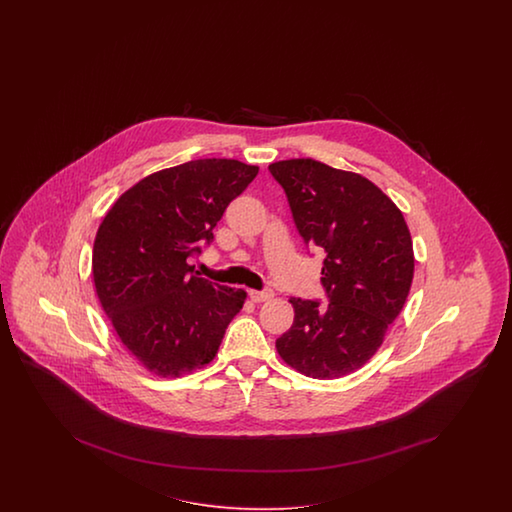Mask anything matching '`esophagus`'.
<instances>
[{"label":"esophagus","instance_id":"34e87169","mask_svg":"<svg viewBox=\"0 0 512 512\" xmlns=\"http://www.w3.org/2000/svg\"><path fill=\"white\" fill-rule=\"evenodd\" d=\"M248 295L253 302H266V300H272V298H274V291H272V289H266V291L249 289Z\"/></svg>","mask_w":512,"mask_h":512}]
</instances>
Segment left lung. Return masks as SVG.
Listing matches in <instances>:
<instances>
[{"instance_id":"left-lung-1","label":"left lung","mask_w":512,"mask_h":512,"mask_svg":"<svg viewBox=\"0 0 512 512\" xmlns=\"http://www.w3.org/2000/svg\"><path fill=\"white\" fill-rule=\"evenodd\" d=\"M283 187L304 244L325 249L328 304L291 298L295 323L276 340L279 357L313 379L362 368L381 347L409 295L415 257L398 206L355 172L315 159L268 167Z\"/></svg>"}]
</instances>
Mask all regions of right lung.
Instances as JSON below:
<instances>
[{"label":"right lung","mask_w":512,"mask_h":512,"mask_svg":"<svg viewBox=\"0 0 512 512\" xmlns=\"http://www.w3.org/2000/svg\"><path fill=\"white\" fill-rule=\"evenodd\" d=\"M236 159H197L154 172L112 204L93 242V283L118 338L159 377L217 355L246 291L199 278L189 261L257 176Z\"/></svg>","instance_id":"obj_1"}]
</instances>
